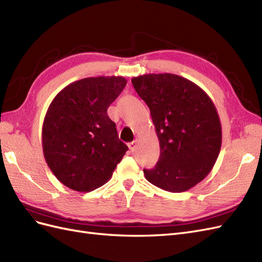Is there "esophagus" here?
<instances>
[{
    "label": "esophagus",
    "mask_w": 262,
    "mask_h": 262,
    "mask_svg": "<svg viewBox=\"0 0 262 262\" xmlns=\"http://www.w3.org/2000/svg\"><path fill=\"white\" fill-rule=\"evenodd\" d=\"M137 143H138L137 141H132V142H130V143L128 144V146H129V148H130L131 152H133V150L136 149V147H137Z\"/></svg>",
    "instance_id": "34e87169"
}]
</instances>
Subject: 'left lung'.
Returning a JSON list of instances; mask_svg holds the SVG:
<instances>
[{
    "mask_svg": "<svg viewBox=\"0 0 262 262\" xmlns=\"http://www.w3.org/2000/svg\"><path fill=\"white\" fill-rule=\"evenodd\" d=\"M131 82L149 108L161 147L155 167L143 169L145 178L166 191H187L209 175L219 157L215 106L201 87L179 75L144 74Z\"/></svg>",
    "mask_w": 262,
    "mask_h": 262,
    "instance_id": "obj_1",
    "label": "left lung"
}]
</instances>
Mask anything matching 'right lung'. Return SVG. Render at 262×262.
<instances>
[{"instance_id": "obj_1", "label": "right lung", "mask_w": 262, "mask_h": 262, "mask_svg": "<svg viewBox=\"0 0 262 262\" xmlns=\"http://www.w3.org/2000/svg\"><path fill=\"white\" fill-rule=\"evenodd\" d=\"M125 85L122 76L87 77L51 101L42 125L43 156L68 188L89 192L105 185L128 150L107 115Z\"/></svg>"}]
</instances>
